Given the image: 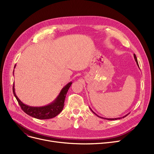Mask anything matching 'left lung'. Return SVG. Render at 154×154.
<instances>
[{
	"instance_id": "obj_1",
	"label": "left lung",
	"mask_w": 154,
	"mask_h": 154,
	"mask_svg": "<svg viewBox=\"0 0 154 154\" xmlns=\"http://www.w3.org/2000/svg\"><path fill=\"white\" fill-rule=\"evenodd\" d=\"M134 59H135V62H136V63H137V66H138L139 67V63H138V61H137V57H136V55H135V54H134ZM140 69V68H139ZM90 109L92 110V112L94 113V114H95L97 116V117H100V118H102V119H106V120H117V119H122V118H124V117H125L126 116H127L128 114H129V113L128 114H126L125 116H123L122 117H118V118H105V117H100V116H99L98 115H97L90 108Z\"/></svg>"
}]
</instances>
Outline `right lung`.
Returning a JSON list of instances; mask_svg holds the SVG:
<instances>
[{
	"mask_svg": "<svg viewBox=\"0 0 154 154\" xmlns=\"http://www.w3.org/2000/svg\"><path fill=\"white\" fill-rule=\"evenodd\" d=\"M15 66L16 65H15L14 69L15 67ZM72 84V82H69L66 86H64L62 88V90L60 91L58 96L57 97L56 99L53 102L47 105V106L41 107H32L23 103L18 98V97L15 94L14 84L13 85V93L15 97L17 99L19 104L20 105L21 109L27 114L38 119H48L55 117L62 111L64 106V101L65 99H66V94Z\"/></svg>",
	"mask_w": 154,
	"mask_h": 154,
	"instance_id": "1",
	"label": "right lung"
}]
</instances>
